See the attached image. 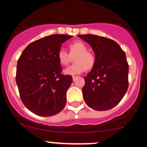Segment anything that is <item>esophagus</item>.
Instances as JSON below:
<instances>
[{
	"mask_svg": "<svg viewBox=\"0 0 147 147\" xmlns=\"http://www.w3.org/2000/svg\"><path fill=\"white\" fill-rule=\"evenodd\" d=\"M78 78V76H73V80H74V81H75V80H76V79H77Z\"/></svg>",
	"mask_w": 147,
	"mask_h": 147,
	"instance_id": "esophagus-1",
	"label": "esophagus"
}]
</instances>
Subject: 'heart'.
<instances>
[{
	"mask_svg": "<svg viewBox=\"0 0 147 147\" xmlns=\"http://www.w3.org/2000/svg\"><path fill=\"white\" fill-rule=\"evenodd\" d=\"M70 54L65 49L61 48L57 53V58L62 65H67L74 58L75 63L65 68L64 73L67 75L80 74L86 70L91 69L95 64V57L88 51L87 45L82 42H75L69 45Z\"/></svg>",
	"mask_w": 147,
	"mask_h": 147,
	"instance_id": "b5f03b06",
	"label": "heart"
}]
</instances>
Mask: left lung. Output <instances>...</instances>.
<instances>
[{"mask_svg":"<svg viewBox=\"0 0 147 147\" xmlns=\"http://www.w3.org/2000/svg\"><path fill=\"white\" fill-rule=\"evenodd\" d=\"M78 37L89 43L95 53L94 65L84 77V100L93 110H110L121 102L128 89L129 65L125 53L111 39L94 34Z\"/></svg>","mask_w":147,"mask_h":147,"instance_id":"left-lung-1","label":"left lung"}]
</instances>
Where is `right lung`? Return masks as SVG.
<instances>
[{
	"instance_id": "right-lung-1",
	"label": "right lung",
	"mask_w": 147,
	"mask_h": 147,
	"mask_svg": "<svg viewBox=\"0 0 147 147\" xmlns=\"http://www.w3.org/2000/svg\"><path fill=\"white\" fill-rule=\"evenodd\" d=\"M73 36L53 34L34 41L24 49L17 65L16 82L22 102L33 113L52 116L66 104L71 75L62 74L58 51Z\"/></svg>"
}]
</instances>
